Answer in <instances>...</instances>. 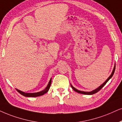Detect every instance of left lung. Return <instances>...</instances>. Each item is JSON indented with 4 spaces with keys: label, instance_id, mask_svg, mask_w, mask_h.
Instances as JSON below:
<instances>
[{
    "label": "left lung",
    "instance_id": "8db88e82",
    "mask_svg": "<svg viewBox=\"0 0 122 122\" xmlns=\"http://www.w3.org/2000/svg\"><path fill=\"white\" fill-rule=\"evenodd\" d=\"M115 70V66H114V69H113V70H112V74H111L110 76H109L108 78H107V79L106 80V81H105V82H104V83H103L102 85H101V86H100L99 87L95 89V90L92 91H91V92H84V91H79V90H78V89H76V88H75L74 87H72V86L71 85V88H72V89H73L74 91H75V92H78V93H79L84 94V95H93V94H95V93H97V92H98L100 90V89L102 88L103 87H104V86L105 85V84H106V83H107V81H109V79H110V78H112V75H113L114 73Z\"/></svg>",
    "mask_w": 122,
    "mask_h": 122
}]
</instances>
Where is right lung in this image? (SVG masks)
Wrapping results in <instances>:
<instances>
[{
  "label": "right lung",
  "mask_w": 122,
  "mask_h": 122,
  "mask_svg": "<svg viewBox=\"0 0 122 122\" xmlns=\"http://www.w3.org/2000/svg\"><path fill=\"white\" fill-rule=\"evenodd\" d=\"M51 81H52V79H51L50 81H49V83H48V86H47V87H46V88L44 89V90L42 91L36 92V93H25V92L21 91L18 90V89H16V90L17 91L19 92L21 95L24 96H25V97H35L40 96L44 95V94L46 93L48 91L49 89H50V88L51 84Z\"/></svg>",
  "instance_id": "add662e5"
}]
</instances>
